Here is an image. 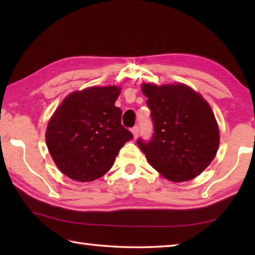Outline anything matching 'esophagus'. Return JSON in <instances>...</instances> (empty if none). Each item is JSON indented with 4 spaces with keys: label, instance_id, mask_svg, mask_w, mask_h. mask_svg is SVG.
Masks as SVG:
<instances>
[{
    "label": "esophagus",
    "instance_id": "1",
    "mask_svg": "<svg viewBox=\"0 0 255 255\" xmlns=\"http://www.w3.org/2000/svg\"><path fill=\"white\" fill-rule=\"evenodd\" d=\"M131 132H132V135H133V137H137L138 136V132H139V127L138 126H135V127H132V129H131Z\"/></svg>",
    "mask_w": 255,
    "mask_h": 255
}]
</instances>
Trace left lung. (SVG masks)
Returning a JSON list of instances; mask_svg holds the SVG:
<instances>
[{"label":"left lung","instance_id":"1","mask_svg":"<svg viewBox=\"0 0 255 255\" xmlns=\"http://www.w3.org/2000/svg\"><path fill=\"white\" fill-rule=\"evenodd\" d=\"M154 132L138 147L155 170L173 182L199 175L213 161L219 130L208 102L184 84H143Z\"/></svg>","mask_w":255,"mask_h":255}]
</instances>
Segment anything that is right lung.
<instances>
[{
  "label": "right lung",
  "instance_id": "right-lung-1",
  "mask_svg": "<svg viewBox=\"0 0 255 255\" xmlns=\"http://www.w3.org/2000/svg\"><path fill=\"white\" fill-rule=\"evenodd\" d=\"M118 86L88 88L71 93L50 118L46 144L62 173L80 182L105 175L132 133L122 125L115 106Z\"/></svg>",
  "mask_w": 255,
  "mask_h": 255
}]
</instances>
